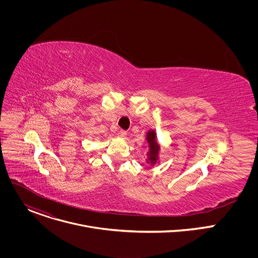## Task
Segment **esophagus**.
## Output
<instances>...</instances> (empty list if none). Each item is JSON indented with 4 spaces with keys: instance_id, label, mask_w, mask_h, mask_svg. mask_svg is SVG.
<instances>
[{
    "instance_id": "1",
    "label": "esophagus",
    "mask_w": 258,
    "mask_h": 258,
    "mask_svg": "<svg viewBox=\"0 0 258 258\" xmlns=\"http://www.w3.org/2000/svg\"><path fill=\"white\" fill-rule=\"evenodd\" d=\"M126 135H127V134H126V132H125V131H123V130H120V131L118 132V137H119V138L124 139V138L126 137Z\"/></svg>"
}]
</instances>
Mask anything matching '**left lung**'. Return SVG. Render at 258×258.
<instances>
[{"mask_svg":"<svg viewBox=\"0 0 258 258\" xmlns=\"http://www.w3.org/2000/svg\"><path fill=\"white\" fill-rule=\"evenodd\" d=\"M147 142L149 144V161L151 163H155L157 160V155H158V151H159V145L156 142V134L154 131H150L147 134V138H146Z\"/></svg>","mask_w":258,"mask_h":258,"instance_id":"obj_1","label":"left lung"}]
</instances>
